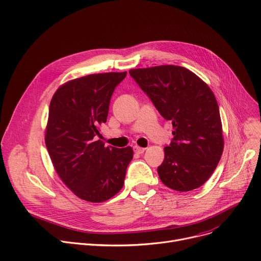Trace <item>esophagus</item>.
<instances>
[{
  "mask_svg": "<svg viewBox=\"0 0 261 261\" xmlns=\"http://www.w3.org/2000/svg\"><path fill=\"white\" fill-rule=\"evenodd\" d=\"M134 150H135V152H137V154H143L145 148L144 147H140V146H135Z\"/></svg>",
  "mask_w": 261,
  "mask_h": 261,
  "instance_id": "34e87169",
  "label": "esophagus"
}]
</instances>
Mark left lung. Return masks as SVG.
I'll return each mask as SVG.
<instances>
[{"label": "left lung", "mask_w": 261, "mask_h": 261, "mask_svg": "<svg viewBox=\"0 0 261 261\" xmlns=\"http://www.w3.org/2000/svg\"><path fill=\"white\" fill-rule=\"evenodd\" d=\"M129 74L174 127V138L164 147V160L157 170L161 181L178 192L201 187L217 167L224 144L213 91L181 66L137 68Z\"/></svg>", "instance_id": "obj_1"}]
</instances>
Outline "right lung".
I'll return each instance as SVG.
<instances>
[{"instance_id": "1", "label": "right lung", "mask_w": 261, "mask_h": 261, "mask_svg": "<svg viewBox=\"0 0 261 261\" xmlns=\"http://www.w3.org/2000/svg\"><path fill=\"white\" fill-rule=\"evenodd\" d=\"M125 76L126 71L81 76L59 87L50 101L45 144L51 162L64 185L89 202L109 200L123 188L134 156L130 146L97 140L114 90Z\"/></svg>"}]
</instances>
